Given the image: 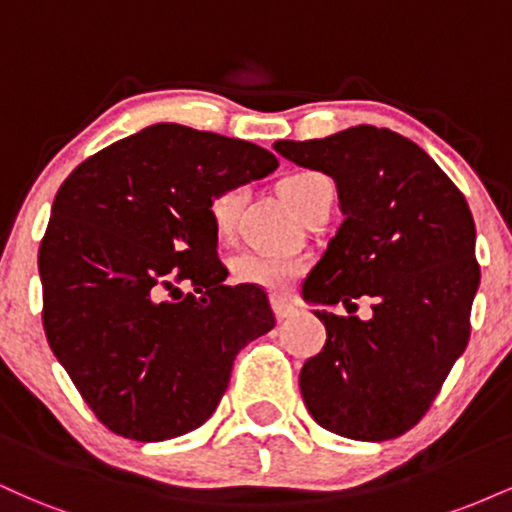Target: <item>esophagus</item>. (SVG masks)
Returning a JSON list of instances; mask_svg holds the SVG:
<instances>
[{
	"label": "esophagus",
	"mask_w": 512,
	"mask_h": 512,
	"mask_svg": "<svg viewBox=\"0 0 512 512\" xmlns=\"http://www.w3.org/2000/svg\"><path fill=\"white\" fill-rule=\"evenodd\" d=\"M272 308H274L276 320H289V317L293 315V305L279 296L272 298Z\"/></svg>",
	"instance_id": "34e87169"
}]
</instances>
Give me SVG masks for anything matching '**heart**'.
I'll list each match as a JSON object with an SVG mask.
<instances>
[{"mask_svg": "<svg viewBox=\"0 0 512 512\" xmlns=\"http://www.w3.org/2000/svg\"><path fill=\"white\" fill-rule=\"evenodd\" d=\"M325 178L320 173H310V170H296L286 178L279 180L276 190L296 214H303L305 204L310 202L317 185H322ZM240 204H243V190H226L216 195L209 202V221L214 228V236L219 240H228L236 226V216ZM231 269V279L243 286H257L264 291H286L298 276L303 274L305 262L301 257L279 255V252H240L231 257L228 262Z\"/></svg>", "mask_w": 512, "mask_h": 512, "instance_id": "obj_1", "label": "heart"}]
</instances>
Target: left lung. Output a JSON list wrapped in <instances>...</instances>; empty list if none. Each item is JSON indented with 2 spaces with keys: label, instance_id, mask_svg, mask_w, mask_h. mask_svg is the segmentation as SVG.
<instances>
[{
  "label": "left lung",
  "instance_id": "1",
  "mask_svg": "<svg viewBox=\"0 0 512 512\" xmlns=\"http://www.w3.org/2000/svg\"><path fill=\"white\" fill-rule=\"evenodd\" d=\"M296 166L337 182L342 226L303 284L327 342L303 363L301 395L327 431L380 443L419 424L467 349L479 289L472 211L421 146L370 125L276 142ZM374 313L355 312L358 297Z\"/></svg>",
  "mask_w": 512,
  "mask_h": 512
}]
</instances>
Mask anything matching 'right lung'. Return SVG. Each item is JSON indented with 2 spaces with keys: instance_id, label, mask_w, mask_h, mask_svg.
Here are the masks:
<instances>
[{
  "instance_id": "1",
  "label": "right lung",
  "mask_w": 512,
  "mask_h": 512,
  "mask_svg": "<svg viewBox=\"0 0 512 512\" xmlns=\"http://www.w3.org/2000/svg\"><path fill=\"white\" fill-rule=\"evenodd\" d=\"M262 146L158 122L62 182L38 252L43 325L84 402L142 443L195 431L233 361L276 325L267 293L226 286L209 202L267 178ZM178 283L196 289L178 302Z\"/></svg>"
}]
</instances>
